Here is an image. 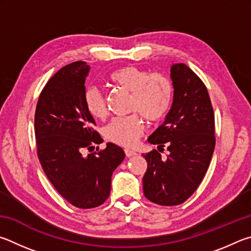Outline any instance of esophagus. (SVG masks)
Instances as JSON below:
<instances>
[{
  "label": "esophagus",
  "instance_id": "34e87169",
  "mask_svg": "<svg viewBox=\"0 0 251 251\" xmlns=\"http://www.w3.org/2000/svg\"><path fill=\"white\" fill-rule=\"evenodd\" d=\"M125 153H126V157H130V156H133V155L137 154V153H135L134 151L128 150V149H126V150H125Z\"/></svg>",
  "mask_w": 251,
  "mask_h": 251
}]
</instances>
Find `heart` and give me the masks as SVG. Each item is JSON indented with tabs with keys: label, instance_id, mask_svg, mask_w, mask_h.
I'll return each mask as SVG.
<instances>
[{
	"label": "heart",
	"instance_id": "b5f03b06",
	"mask_svg": "<svg viewBox=\"0 0 251 251\" xmlns=\"http://www.w3.org/2000/svg\"><path fill=\"white\" fill-rule=\"evenodd\" d=\"M114 86L132 94L130 111L138 112L149 122H157L169 112L172 104L173 86L163 74H150L146 69L128 65L109 75ZM86 108L95 119H104L108 114L104 95L95 87L88 88L83 96ZM146 126L139 114L116 118L105 126L104 134L109 141L125 148H133L142 137Z\"/></svg>",
	"mask_w": 251,
	"mask_h": 251
}]
</instances>
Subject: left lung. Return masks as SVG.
<instances>
[{
    "label": "left lung",
    "instance_id": "left-lung-1",
    "mask_svg": "<svg viewBox=\"0 0 251 251\" xmlns=\"http://www.w3.org/2000/svg\"><path fill=\"white\" fill-rule=\"evenodd\" d=\"M174 97L164 123L148 141L159 151L168 148L166 159L156 150L143 154L144 196L152 203L175 206L193 195L203 181L215 149V117L207 88L185 64L171 66Z\"/></svg>",
    "mask_w": 251,
    "mask_h": 251
}]
</instances>
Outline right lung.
<instances>
[{
	"label": "right lung",
	"instance_id": "1",
	"mask_svg": "<svg viewBox=\"0 0 251 251\" xmlns=\"http://www.w3.org/2000/svg\"><path fill=\"white\" fill-rule=\"evenodd\" d=\"M89 70L85 61L59 69L44 87L35 111L37 155L44 172L66 201L83 209L107 201L113 171L126 156L113 143L82 154L103 141L83 100Z\"/></svg>",
	"mask_w": 251,
	"mask_h": 251
}]
</instances>
